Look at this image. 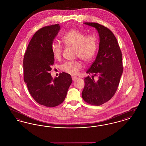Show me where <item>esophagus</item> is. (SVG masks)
<instances>
[{
	"label": "esophagus",
	"instance_id": "1",
	"mask_svg": "<svg viewBox=\"0 0 146 146\" xmlns=\"http://www.w3.org/2000/svg\"><path fill=\"white\" fill-rule=\"evenodd\" d=\"M72 79H73V80H76V79H78V77L77 76H72Z\"/></svg>",
	"mask_w": 146,
	"mask_h": 146
}]
</instances>
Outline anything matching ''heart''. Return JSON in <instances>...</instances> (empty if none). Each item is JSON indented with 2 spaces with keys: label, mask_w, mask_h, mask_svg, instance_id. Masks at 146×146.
<instances>
[{
  "label": "heart",
  "mask_w": 146,
  "mask_h": 146,
  "mask_svg": "<svg viewBox=\"0 0 146 146\" xmlns=\"http://www.w3.org/2000/svg\"><path fill=\"white\" fill-rule=\"evenodd\" d=\"M62 41L66 46L74 48L75 56L85 62L92 61L97 54L98 40L95 35H86L78 29H72L63 35ZM62 49L60 42H52L51 51L55 59L61 58ZM82 68V64L78 60L67 61L61 65L62 71L72 75L76 74Z\"/></svg>",
  "instance_id": "1"
}]
</instances>
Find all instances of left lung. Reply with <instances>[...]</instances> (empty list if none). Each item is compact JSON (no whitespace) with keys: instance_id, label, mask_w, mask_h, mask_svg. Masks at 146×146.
Wrapping results in <instances>:
<instances>
[{"instance_id":"left-lung-1","label":"left lung","mask_w":146,"mask_h":146,"mask_svg":"<svg viewBox=\"0 0 146 146\" xmlns=\"http://www.w3.org/2000/svg\"><path fill=\"white\" fill-rule=\"evenodd\" d=\"M95 27L100 36L99 50L95 60L86 73L93 74L84 79L82 97L88 104L100 106L110 100L117 90L123 71L122 54L111 31L96 22H85ZM94 76H99L97 81Z\"/></svg>"}]
</instances>
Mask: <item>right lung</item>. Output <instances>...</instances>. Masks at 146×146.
I'll use <instances>...</instances> for the list:
<instances>
[{
  "label": "right lung",
  "mask_w": 146,
  "mask_h": 146,
  "mask_svg": "<svg viewBox=\"0 0 146 146\" xmlns=\"http://www.w3.org/2000/svg\"><path fill=\"white\" fill-rule=\"evenodd\" d=\"M60 29L59 24H56L38 30L29 42L23 58L24 81L30 94L37 103L48 107L62 103L72 82L67 73H60L54 79L50 73L55 62L51 44Z\"/></svg>",
  "instance_id": "obj_1"
}]
</instances>
